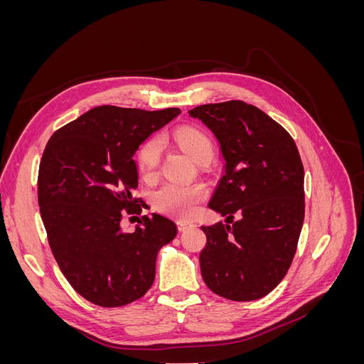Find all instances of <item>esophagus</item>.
<instances>
[{
  "instance_id": "34e87169",
  "label": "esophagus",
  "mask_w": 364,
  "mask_h": 364,
  "mask_svg": "<svg viewBox=\"0 0 364 364\" xmlns=\"http://www.w3.org/2000/svg\"><path fill=\"white\" fill-rule=\"evenodd\" d=\"M176 223H178V229L181 230V232H182V230H185L186 228H190V226H193L191 223H188V222H185V220H178V222H176Z\"/></svg>"
}]
</instances>
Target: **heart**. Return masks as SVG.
Segmentation results:
<instances>
[{
	"mask_svg": "<svg viewBox=\"0 0 364 364\" xmlns=\"http://www.w3.org/2000/svg\"><path fill=\"white\" fill-rule=\"evenodd\" d=\"M171 138L196 162L203 164L213 158V142L200 129L183 126L176 129ZM136 162L142 179L153 181L156 178L161 162V142L158 138H150L139 147ZM206 197L208 190L202 183H165L153 196V205L159 213L190 218Z\"/></svg>",
	"mask_w": 364,
	"mask_h": 364,
	"instance_id": "heart-1",
	"label": "heart"
}]
</instances>
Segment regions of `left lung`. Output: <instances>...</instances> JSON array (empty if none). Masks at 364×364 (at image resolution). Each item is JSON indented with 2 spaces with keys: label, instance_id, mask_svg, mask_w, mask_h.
Masks as SVG:
<instances>
[{
  "label": "left lung",
  "instance_id": "left-lung-1",
  "mask_svg": "<svg viewBox=\"0 0 364 364\" xmlns=\"http://www.w3.org/2000/svg\"><path fill=\"white\" fill-rule=\"evenodd\" d=\"M188 114L215 135L225 159L209 208L228 225L202 226V278L226 299H259L284 279L301 235L305 193L299 151L281 124L241 100L202 105Z\"/></svg>",
  "mask_w": 364,
  "mask_h": 364
}]
</instances>
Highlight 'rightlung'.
Listing matches in <instances>:
<instances>
[{
    "mask_svg": "<svg viewBox=\"0 0 364 364\" xmlns=\"http://www.w3.org/2000/svg\"><path fill=\"white\" fill-rule=\"evenodd\" d=\"M181 114L97 106L56 130L43 150L38 202L48 243L71 287L95 305L123 306L155 281L156 257L178 234L170 218L142 215L134 232L124 211L141 214L135 151Z\"/></svg>",
    "mask_w": 364,
    "mask_h": 364,
    "instance_id": "obj_1",
    "label": "right lung"
}]
</instances>
